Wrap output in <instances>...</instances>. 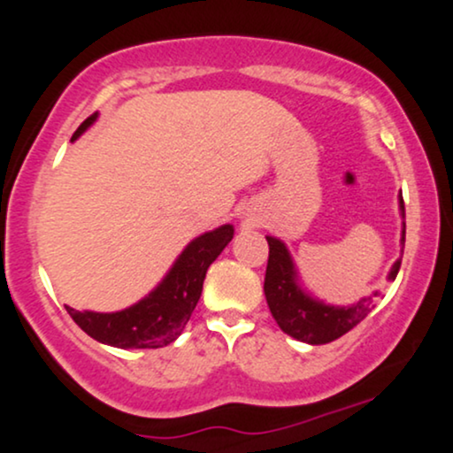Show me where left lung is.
<instances>
[{
    "instance_id": "8db88e82",
    "label": "left lung",
    "mask_w": 453,
    "mask_h": 453,
    "mask_svg": "<svg viewBox=\"0 0 453 453\" xmlns=\"http://www.w3.org/2000/svg\"><path fill=\"white\" fill-rule=\"evenodd\" d=\"M398 206L400 215L404 219L403 196H400ZM266 241L270 253L266 279H264V294H266L270 313H273L274 321L285 334L294 336L296 341L309 342V345H326V342H332L347 334L353 326L360 324L364 317L375 309V296H379L377 292L349 306H334L315 298L300 283L292 253L288 251L285 242L274 236H266ZM400 244L404 249V221ZM400 259L403 257H398L394 266L389 268V280L396 279Z\"/></svg>"
}]
</instances>
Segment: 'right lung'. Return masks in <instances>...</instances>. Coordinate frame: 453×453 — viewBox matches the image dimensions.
I'll return each instance as SVG.
<instances>
[{
    "instance_id": "add662e5",
    "label": "right lung",
    "mask_w": 453,
    "mask_h": 453,
    "mask_svg": "<svg viewBox=\"0 0 453 453\" xmlns=\"http://www.w3.org/2000/svg\"><path fill=\"white\" fill-rule=\"evenodd\" d=\"M97 112L81 123L72 142L96 123ZM234 238V226L215 227L200 234L180 251L173 268L150 289L142 300L114 313H96V311H76L65 306L91 339L119 349H157L174 342L194 313L204 285L206 270Z\"/></svg>"
}]
</instances>
